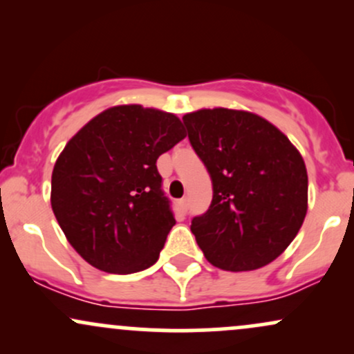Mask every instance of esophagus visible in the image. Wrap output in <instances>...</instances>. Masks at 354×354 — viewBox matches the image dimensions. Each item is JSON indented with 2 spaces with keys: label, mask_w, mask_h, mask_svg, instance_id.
Segmentation results:
<instances>
[{
  "label": "esophagus",
  "mask_w": 354,
  "mask_h": 354,
  "mask_svg": "<svg viewBox=\"0 0 354 354\" xmlns=\"http://www.w3.org/2000/svg\"><path fill=\"white\" fill-rule=\"evenodd\" d=\"M178 205H180L181 213H188V200H186V198H183V200H180V203H178Z\"/></svg>",
  "instance_id": "34e87169"
}]
</instances>
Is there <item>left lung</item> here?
I'll return each mask as SVG.
<instances>
[{
    "instance_id": "1",
    "label": "left lung",
    "mask_w": 354,
    "mask_h": 354,
    "mask_svg": "<svg viewBox=\"0 0 354 354\" xmlns=\"http://www.w3.org/2000/svg\"><path fill=\"white\" fill-rule=\"evenodd\" d=\"M183 121L213 181L209 209L191 221L203 254L226 271L270 265L306 216L303 156L274 124L243 109H198Z\"/></svg>"
}]
</instances>
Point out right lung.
Masks as SVG:
<instances>
[{
	"mask_svg": "<svg viewBox=\"0 0 354 354\" xmlns=\"http://www.w3.org/2000/svg\"><path fill=\"white\" fill-rule=\"evenodd\" d=\"M185 136L173 113L120 104L68 141L53 168L51 208L84 261L118 274L158 261L176 221L156 160Z\"/></svg>",
	"mask_w": 354,
	"mask_h": 354,
	"instance_id": "add662e5",
	"label": "right lung"
}]
</instances>
